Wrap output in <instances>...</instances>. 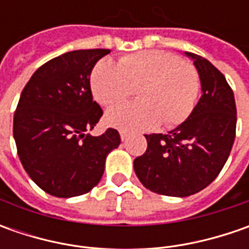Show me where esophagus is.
<instances>
[{
    "instance_id": "esophagus-1",
    "label": "esophagus",
    "mask_w": 249,
    "mask_h": 249,
    "mask_svg": "<svg viewBox=\"0 0 249 249\" xmlns=\"http://www.w3.org/2000/svg\"><path fill=\"white\" fill-rule=\"evenodd\" d=\"M120 139H122V141H126L129 139V134H126L124 131H120Z\"/></svg>"
}]
</instances>
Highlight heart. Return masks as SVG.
<instances>
[{"instance_id":"1","label":"heart","mask_w":249,"mask_h":249,"mask_svg":"<svg viewBox=\"0 0 249 249\" xmlns=\"http://www.w3.org/2000/svg\"><path fill=\"white\" fill-rule=\"evenodd\" d=\"M95 101L110 107L137 90L139 102L122 104L107 112V123L127 133L176 127L194 112L201 91L196 68L175 53L151 50L120 58L119 65L101 59L91 72Z\"/></svg>"}]
</instances>
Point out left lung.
I'll return each instance as SVG.
<instances>
[{"mask_svg": "<svg viewBox=\"0 0 249 249\" xmlns=\"http://www.w3.org/2000/svg\"><path fill=\"white\" fill-rule=\"evenodd\" d=\"M194 59L202 95L191 116L167 134H145L147 151L134 159L145 188L167 196H188L209 186L225 166L235 139L234 94L223 73L208 59Z\"/></svg>", "mask_w": 249, "mask_h": 249, "instance_id": "left-lung-1", "label": "left lung"}]
</instances>
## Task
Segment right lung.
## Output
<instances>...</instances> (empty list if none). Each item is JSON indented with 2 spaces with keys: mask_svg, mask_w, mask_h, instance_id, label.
<instances>
[{
  "mask_svg": "<svg viewBox=\"0 0 249 249\" xmlns=\"http://www.w3.org/2000/svg\"><path fill=\"white\" fill-rule=\"evenodd\" d=\"M109 50H77L40 66L24 86L15 110L14 137L24 170L45 193L83 196L100 183L105 159L118 148V130L94 137L102 116L92 101L90 74Z\"/></svg>",
  "mask_w": 249,
  "mask_h": 249,
  "instance_id": "right-lung-1",
  "label": "right lung"
}]
</instances>
